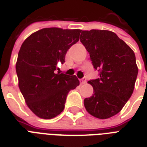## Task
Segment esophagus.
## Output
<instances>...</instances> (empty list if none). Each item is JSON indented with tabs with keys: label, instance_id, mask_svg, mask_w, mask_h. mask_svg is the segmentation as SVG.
Here are the masks:
<instances>
[{
	"label": "esophagus",
	"instance_id": "34e87169",
	"mask_svg": "<svg viewBox=\"0 0 147 147\" xmlns=\"http://www.w3.org/2000/svg\"><path fill=\"white\" fill-rule=\"evenodd\" d=\"M86 80H87V78H85V77H84V78H82V79L80 80L81 84H85V83L86 82Z\"/></svg>",
	"mask_w": 147,
	"mask_h": 147
}]
</instances>
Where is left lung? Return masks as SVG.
Here are the masks:
<instances>
[{"mask_svg": "<svg viewBox=\"0 0 147 147\" xmlns=\"http://www.w3.org/2000/svg\"><path fill=\"white\" fill-rule=\"evenodd\" d=\"M80 41L90 54L99 78L88 81L94 94L84 100L86 111L99 119L121 111L131 97L138 74L134 51L109 30H83Z\"/></svg>", "mask_w": 147, "mask_h": 147, "instance_id": "1", "label": "left lung"}]
</instances>
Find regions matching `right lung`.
Masks as SVG:
<instances>
[{
	"label": "right lung",
	"mask_w": 147,
	"mask_h": 147,
	"mask_svg": "<svg viewBox=\"0 0 147 147\" xmlns=\"http://www.w3.org/2000/svg\"><path fill=\"white\" fill-rule=\"evenodd\" d=\"M81 30L44 28L26 38L18 53L16 71L29 108L40 118L52 119L64 110L70 90L79 85L76 76L56 73L68 49L79 40Z\"/></svg>",
	"instance_id": "right-lung-1"
}]
</instances>
